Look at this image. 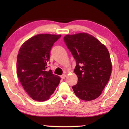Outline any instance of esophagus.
Masks as SVG:
<instances>
[{"mask_svg": "<svg viewBox=\"0 0 129 129\" xmlns=\"http://www.w3.org/2000/svg\"><path fill=\"white\" fill-rule=\"evenodd\" d=\"M61 78L62 79H64L65 77H66V75H65V74H63V75H62L61 76Z\"/></svg>", "mask_w": 129, "mask_h": 129, "instance_id": "obj_1", "label": "esophagus"}]
</instances>
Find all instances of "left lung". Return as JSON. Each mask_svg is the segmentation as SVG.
<instances>
[{"instance_id":"left-lung-1","label":"left lung","mask_w":129,"mask_h":129,"mask_svg":"<svg viewBox=\"0 0 129 129\" xmlns=\"http://www.w3.org/2000/svg\"><path fill=\"white\" fill-rule=\"evenodd\" d=\"M64 41L76 63L77 83L72 86L76 96L90 101L101 94L112 73L109 51L94 37L86 33L68 35Z\"/></svg>"}]
</instances>
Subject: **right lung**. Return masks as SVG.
<instances>
[{
    "label": "right lung",
    "instance_id": "1",
    "mask_svg": "<svg viewBox=\"0 0 129 129\" xmlns=\"http://www.w3.org/2000/svg\"><path fill=\"white\" fill-rule=\"evenodd\" d=\"M61 35L40 34L23 44L17 59V73L24 89L33 100L45 101L59 85L60 78L46 71L50 52Z\"/></svg>",
    "mask_w": 129,
    "mask_h": 129
}]
</instances>
